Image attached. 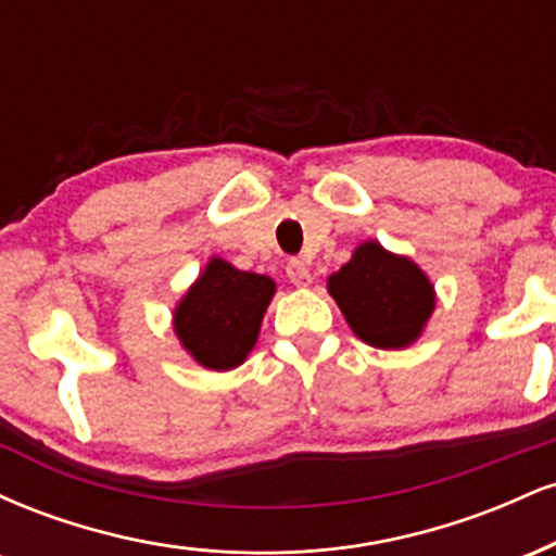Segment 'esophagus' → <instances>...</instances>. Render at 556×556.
Wrapping results in <instances>:
<instances>
[{"mask_svg": "<svg viewBox=\"0 0 556 556\" xmlns=\"http://www.w3.org/2000/svg\"><path fill=\"white\" fill-rule=\"evenodd\" d=\"M287 277H290V282L295 287H308L311 285V269L303 264L300 258H290L287 261Z\"/></svg>", "mask_w": 556, "mask_h": 556, "instance_id": "esophagus-1", "label": "esophagus"}]
</instances>
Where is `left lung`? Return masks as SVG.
<instances>
[{"label": "left lung", "instance_id": "obj_1", "mask_svg": "<svg viewBox=\"0 0 556 556\" xmlns=\"http://www.w3.org/2000/svg\"><path fill=\"white\" fill-rule=\"evenodd\" d=\"M327 287L350 329L379 350L416 342L437 305L431 279L410 258L389 253L376 240L361 242Z\"/></svg>", "mask_w": 556, "mask_h": 556}]
</instances>
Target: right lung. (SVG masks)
<instances>
[{
  "label": "right lung",
  "mask_w": 556,
  "mask_h": 556,
  "mask_svg": "<svg viewBox=\"0 0 556 556\" xmlns=\"http://www.w3.org/2000/svg\"><path fill=\"white\" fill-rule=\"evenodd\" d=\"M274 290V279L264 274L240 271L212 258L177 303V340L203 368H238L258 340Z\"/></svg>",
  "instance_id": "obj_1"
}]
</instances>
